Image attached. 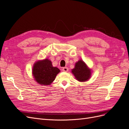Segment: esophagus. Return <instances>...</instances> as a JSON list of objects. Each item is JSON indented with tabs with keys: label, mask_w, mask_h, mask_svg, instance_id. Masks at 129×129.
Instances as JSON below:
<instances>
[{
	"label": "esophagus",
	"mask_w": 129,
	"mask_h": 129,
	"mask_svg": "<svg viewBox=\"0 0 129 129\" xmlns=\"http://www.w3.org/2000/svg\"><path fill=\"white\" fill-rule=\"evenodd\" d=\"M62 71L64 72H67L68 71V67H63L62 68Z\"/></svg>",
	"instance_id": "obj_1"
}]
</instances>
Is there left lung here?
Segmentation results:
<instances>
[{
    "label": "left lung",
    "instance_id": "obj_1",
    "mask_svg": "<svg viewBox=\"0 0 129 129\" xmlns=\"http://www.w3.org/2000/svg\"><path fill=\"white\" fill-rule=\"evenodd\" d=\"M72 72L76 80L80 82L87 81L90 79L91 74V70L82 60L76 62L75 68L72 69Z\"/></svg>",
    "mask_w": 129,
    "mask_h": 129
}]
</instances>
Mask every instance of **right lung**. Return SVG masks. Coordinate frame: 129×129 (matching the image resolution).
Masks as SVG:
<instances>
[{
	"label": "right lung",
	"instance_id": "right-lung-1",
	"mask_svg": "<svg viewBox=\"0 0 129 129\" xmlns=\"http://www.w3.org/2000/svg\"><path fill=\"white\" fill-rule=\"evenodd\" d=\"M60 72L59 69L53 67L48 58L36 62L32 69L35 80L39 84L46 85L51 84Z\"/></svg>",
	"mask_w": 129,
	"mask_h": 129
}]
</instances>
